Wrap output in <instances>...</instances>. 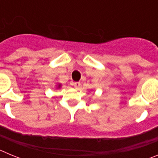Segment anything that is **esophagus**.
Here are the masks:
<instances>
[{
    "label": "esophagus",
    "mask_w": 158,
    "mask_h": 158,
    "mask_svg": "<svg viewBox=\"0 0 158 158\" xmlns=\"http://www.w3.org/2000/svg\"><path fill=\"white\" fill-rule=\"evenodd\" d=\"M73 85L74 86L76 89H78L81 86V83L80 82H74V83H73Z\"/></svg>",
    "instance_id": "1"
}]
</instances>
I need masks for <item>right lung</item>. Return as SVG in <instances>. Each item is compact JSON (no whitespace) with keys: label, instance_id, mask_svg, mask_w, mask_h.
Instances as JSON below:
<instances>
[{"label":"right lung","instance_id":"add662e5","mask_svg":"<svg viewBox=\"0 0 158 158\" xmlns=\"http://www.w3.org/2000/svg\"><path fill=\"white\" fill-rule=\"evenodd\" d=\"M59 86H60V85H59Z\"/></svg>","mask_w":158,"mask_h":158}]
</instances>
